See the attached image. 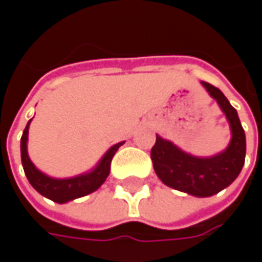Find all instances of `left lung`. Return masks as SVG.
I'll list each match as a JSON object with an SVG mask.
<instances>
[{
	"label": "left lung",
	"mask_w": 262,
	"mask_h": 262,
	"mask_svg": "<svg viewBox=\"0 0 262 262\" xmlns=\"http://www.w3.org/2000/svg\"><path fill=\"white\" fill-rule=\"evenodd\" d=\"M203 86L226 114L232 129V141L229 147L217 156L200 159L184 153L170 141H165L156 136V143L150 153L155 172L165 185L195 196L214 195L230 185L241 173L247 153L245 131L236 109L229 103L226 96L217 87L204 81Z\"/></svg>",
	"instance_id": "1"
}]
</instances>
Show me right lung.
<instances>
[{"label":"right lung","instance_id":"add662e5","mask_svg":"<svg viewBox=\"0 0 262 262\" xmlns=\"http://www.w3.org/2000/svg\"><path fill=\"white\" fill-rule=\"evenodd\" d=\"M30 121L26 125L23 136H21V143H20L21 163H23V169H25V173L29 179V182H30V185L33 186L39 194H42L43 196L55 201V203H67V201L92 194L93 191H96L105 182V179L111 172L112 157L115 156L118 148L124 144V141L112 147L103 156V159L100 160L97 167L95 170H92L90 173L70 178V179H54V178H49V176L43 175L42 172H39L27 156V134H29Z\"/></svg>","mask_w":262,"mask_h":262}]
</instances>
